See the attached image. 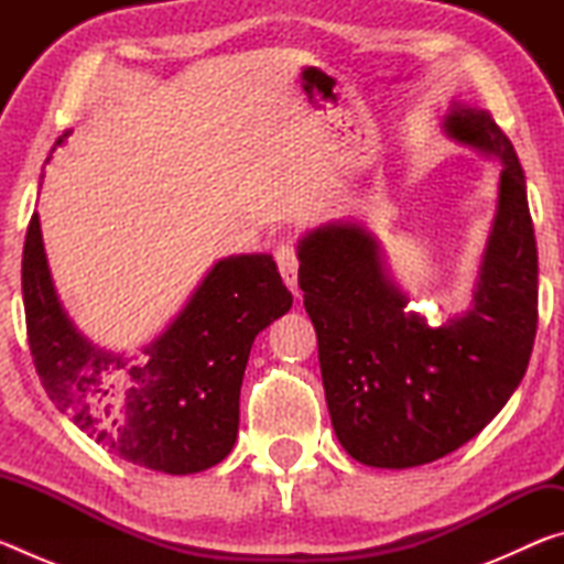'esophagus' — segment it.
<instances>
[{"mask_svg": "<svg viewBox=\"0 0 564 564\" xmlns=\"http://www.w3.org/2000/svg\"><path fill=\"white\" fill-rule=\"evenodd\" d=\"M275 265H279L283 283L291 291H299V251L293 243H281L275 248Z\"/></svg>", "mask_w": 564, "mask_h": 564, "instance_id": "esophagus-1", "label": "esophagus"}]
</instances>
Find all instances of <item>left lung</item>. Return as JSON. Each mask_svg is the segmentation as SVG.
Listing matches in <instances>:
<instances>
[{"label": "left lung", "mask_w": 564, "mask_h": 564, "mask_svg": "<svg viewBox=\"0 0 564 564\" xmlns=\"http://www.w3.org/2000/svg\"><path fill=\"white\" fill-rule=\"evenodd\" d=\"M445 133L500 159L498 214L473 305L443 326L405 313L358 224L299 243V285L318 336L330 423L350 457L403 470L457 451L508 403L538 330V246L518 154L492 113L453 104Z\"/></svg>", "instance_id": "1"}]
</instances>
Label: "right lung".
Segmentation results:
<instances>
[{
	"instance_id": "add662e5",
	"label": "right lung",
	"mask_w": 564,
	"mask_h": 564,
	"mask_svg": "<svg viewBox=\"0 0 564 564\" xmlns=\"http://www.w3.org/2000/svg\"><path fill=\"white\" fill-rule=\"evenodd\" d=\"M22 295L34 368L52 403L121 460L169 475L202 473L231 453L253 338L293 303L269 253L228 256L139 358L97 348L56 299L36 212Z\"/></svg>"
}]
</instances>
